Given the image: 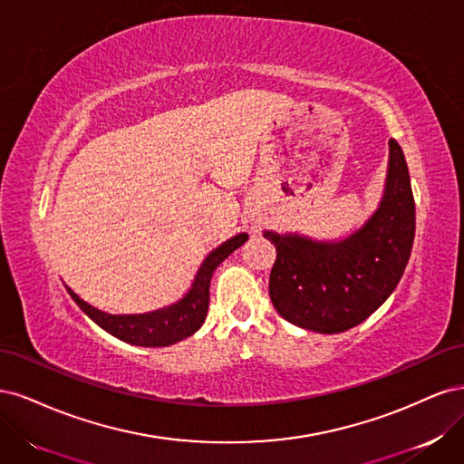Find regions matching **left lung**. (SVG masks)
<instances>
[{
	"instance_id": "1",
	"label": "left lung",
	"mask_w": 464,
	"mask_h": 464,
	"mask_svg": "<svg viewBox=\"0 0 464 464\" xmlns=\"http://www.w3.org/2000/svg\"><path fill=\"white\" fill-rule=\"evenodd\" d=\"M382 207L339 244L265 232L276 247L269 294L276 312L302 329L343 333L366 321L397 288L411 259L416 208L401 145L389 141Z\"/></svg>"
}]
</instances>
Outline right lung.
Masks as SVG:
<instances>
[{
  "mask_svg": "<svg viewBox=\"0 0 464 464\" xmlns=\"http://www.w3.org/2000/svg\"><path fill=\"white\" fill-rule=\"evenodd\" d=\"M246 240L247 234H237L232 240L224 242L220 247H217L213 254L203 261L189 294H186V298L159 312L141 315H110L89 305L85 300H81L72 288H67V292L72 294V298L77 302L82 312H85L94 323H98L102 329H106L110 334L118 336L120 341L137 346H170L181 339H188L189 334H193L203 325L208 307L210 276H213V271L217 266Z\"/></svg>",
  "mask_w": 464,
  "mask_h": 464,
  "instance_id": "1",
  "label": "right lung"
}]
</instances>
